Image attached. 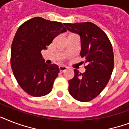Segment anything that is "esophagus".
Segmentation results:
<instances>
[{"label": "esophagus", "mask_w": 129, "mask_h": 129, "mask_svg": "<svg viewBox=\"0 0 129 129\" xmlns=\"http://www.w3.org/2000/svg\"><path fill=\"white\" fill-rule=\"evenodd\" d=\"M66 70H67V67L63 66H59V70H60L61 72H63Z\"/></svg>", "instance_id": "1"}]
</instances>
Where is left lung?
Listing matches in <instances>:
<instances>
[{"label": "left lung", "instance_id": "8db88e82", "mask_svg": "<svg viewBox=\"0 0 129 129\" xmlns=\"http://www.w3.org/2000/svg\"><path fill=\"white\" fill-rule=\"evenodd\" d=\"M68 31L80 35V55L85 59L86 71L74 69V77L68 81L69 92L80 102H88L104 90L114 68V54L106 33L90 22L64 23Z\"/></svg>", "mask_w": 129, "mask_h": 129}]
</instances>
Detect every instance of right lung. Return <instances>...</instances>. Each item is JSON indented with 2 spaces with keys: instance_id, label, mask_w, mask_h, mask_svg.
<instances>
[{
  "instance_id": "1",
  "label": "right lung",
  "mask_w": 129,
  "mask_h": 129,
  "mask_svg": "<svg viewBox=\"0 0 129 129\" xmlns=\"http://www.w3.org/2000/svg\"><path fill=\"white\" fill-rule=\"evenodd\" d=\"M66 31L60 22L41 17H34L19 27L11 46V68L19 86L29 95L43 96L52 90L59 68L46 64L41 51Z\"/></svg>"
}]
</instances>
